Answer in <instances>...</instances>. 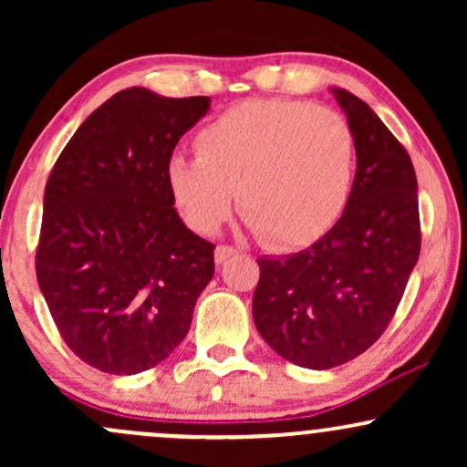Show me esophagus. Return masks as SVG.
Instances as JSON below:
<instances>
[{"label":"esophagus","instance_id":"1","mask_svg":"<svg viewBox=\"0 0 467 467\" xmlns=\"http://www.w3.org/2000/svg\"><path fill=\"white\" fill-rule=\"evenodd\" d=\"M239 250H234L233 245H217L215 248V261L217 264H226L228 259H233Z\"/></svg>","mask_w":467,"mask_h":467}]
</instances>
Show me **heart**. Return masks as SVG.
<instances>
[{"mask_svg": "<svg viewBox=\"0 0 467 467\" xmlns=\"http://www.w3.org/2000/svg\"><path fill=\"white\" fill-rule=\"evenodd\" d=\"M195 158L166 162L171 197L197 233L213 234L241 215L276 250L323 239L349 206L358 144L337 111L301 100H245L208 122Z\"/></svg>", "mask_w": 467, "mask_h": 467, "instance_id": "obj_1", "label": "heart"}]
</instances>
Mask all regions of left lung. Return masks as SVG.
Wrapping results in <instances>:
<instances>
[{"label": "left lung", "instance_id": "obj_1", "mask_svg": "<svg viewBox=\"0 0 467 467\" xmlns=\"http://www.w3.org/2000/svg\"><path fill=\"white\" fill-rule=\"evenodd\" d=\"M331 92L358 144L349 206L307 250L256 259L252 298L261 337L316 371L353 360L384 334L421 248L410 155L364 100L340 88Z\"/></svg>", "mask_w": 467, "mask_h": 467}]
</instances>
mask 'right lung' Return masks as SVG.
<instances>
[{"label":"right lung","instance_id":"right-lung-1","mask_svg":"<svg viewBox=\"0 0 467 467\" xmlns=\"http://www.w3.org/2000/svg\"><path fill=\"white\" fill-rule=\"evenodd\" d=\"M208 96L122 89L85 118L46 184L36 281L66 345L103 373L169 358L215 275V245L173 208L166 162Z\"/></svg>","mask_w":467,"mask_h":467}]
</instances>
